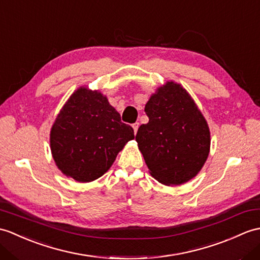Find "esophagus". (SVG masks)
<instances>
[{
  "label": "esophagus",
  "instance_id": "34e87169",
  "mask_svg": "<svg viewBox=\"0 0 260 260\" xmlns=\"http://www.w3.org/2000/svg\"><path fill=\"white\" fill-rule=\"evenodd\" d=\"M132 126H133V129H134V133L136 134L138 127H140V124H138V123H134V124H133Z\"/></svg>",
  "mask_w": 260,
  "mask_h": 260
}]
</instances>
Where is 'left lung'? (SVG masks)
Masks as SVG:
<instances>
[{"label": "left lung", "instance_id": "1", "mask_svg": "<svg viewBox=\"0 0 260 260\" xmlns=\"http://www.w3.org/2000/svg\"><path fill=\"white\" fill-rule=\"evenodd\" d=\"M145 113L149 120L135 140L149 174L167 186L194 178L209 155L210 132L189 93L168 81L150 95Z\"/></svg>", "mask_w": 260, "mask_h": 260}]
</instances>
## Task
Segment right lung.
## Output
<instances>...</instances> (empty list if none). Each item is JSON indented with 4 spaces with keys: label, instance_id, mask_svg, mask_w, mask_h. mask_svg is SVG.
Returning a JSON list of instances; mask_svg holds the SVG:
<instances>
[{
    "label": "right lung",
    "instance_id": "1",
    "mask_svg": "<svg viewBox=\"0 0 260 260\" xmlns=\"http://www.w3.org/2000/svg\"><path fill=\"white\" fill-rule=\"evenodd\" d=\"M134 129L100 90L81 86L70 96L50 134L53 159L66 177L89 183L103 176Z\"/></svg>",
    "mask_w": 260,
    "mask_h": 260
}]
</instances>
